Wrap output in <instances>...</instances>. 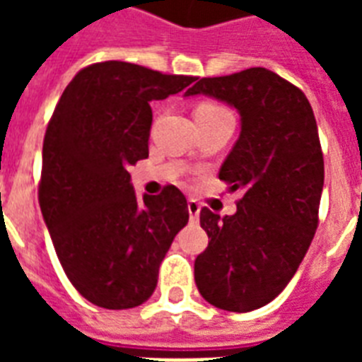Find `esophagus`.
<instances>
[{
  "label": "esophagus",
  "mask_w": 362,
  "mask_h": 362,
  "mask_svg": "<svg viewBox=\"0 0 362 362\" xmlns=\"http://www.w3.org/2000/svg\"><path fill=\"white\" fill-rule=\"evenodd\" d=\"M187 212H189L192 221L199 220V214H201V204H199L195 199H189V201H187Z\"/></svg>",
  "instance_id": "esophagus-1"
}]
</instances>
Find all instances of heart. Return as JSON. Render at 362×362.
<instances>
[{"instance_id": "1", "label": "heart", "mask_w": 362, "mask_h": 362, "mask_svg": "<svg viewBox=\"0 0 362 362\" xmlns=\"http://www.w3.org/2000/svg\"><path fill=\"white\" fill-rule=\"evenodd\" d=\"M195 120L197 118H210V116H218V115H226V110L221 109L220 105L212 103V101H203L195 107Z\"/></svg>"}]
</instances>
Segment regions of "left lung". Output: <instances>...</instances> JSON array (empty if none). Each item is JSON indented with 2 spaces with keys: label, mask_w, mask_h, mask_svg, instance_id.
Listing matches in <instances>:
<instances>
[{
  "label": "left lung",
  "mask_w": 362,
  "mask_h": 362,
  "mask_svg": "<svg viewBox=\"0 0 362 362\" xmlns=\"http://www.w3.org/2000/svg\"><path fill=\"white\" fill-rule=\"evenodd\" d=\"M231 105L240 135L220 180L240 189L237 212L201 210L209 247L195 259V284L206 303L252 312L284 291L317 229L323 153L308 99L264 67L201 78L186 92Z\"/></svg>",
  "instance_id": "obj_1"
}]
</instances>
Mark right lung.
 I'll return each mask as SVG.
<instances>
[{"label": "right lung", "mask_w": 362, "mask_h": 362, "mask_svg": "<svg viewBox=\"0 0 362 362\" xmlns=\"http://www.w3.org/2000/svg\"><path fill=\"white\" fill-rule=\"evenodd\" d=\"M193 81L127 62L88 65L48 122L39 204L65 274L95 306L146 303L165 253L189 220L178 187L139 199L127 169L148 158L150 103Z\"/></svg>", "instance_id": "right-lung-1"}]
</instances>
